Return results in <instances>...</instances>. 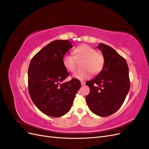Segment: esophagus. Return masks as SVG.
Masks as SVG:
<instances>
[{
    "label": "esophagus",
    "mask_w": 149,
    "mask_h": 149,
    "mask_svg": "<svg viewBox=\"0 0 149 149\" xmlns=\"http://www.w3.org/2000/svg\"><path fill=\"white\" fill-rule=\"evenodd\" d=\"M81 85H84L85 82L84 81H81Z\"/></svg>",
    "instance_id": "34e87169"
}]
</instances>
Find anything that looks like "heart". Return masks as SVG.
<instances>
[{
  "label": "heart",
  "mask_w": 149,
  "mask_h": 149,
  "mask_svg": "<svg viewBox=\"0 0 149 149\" xmlns=\"http://www.w3.org/2000/svg\"><path fill=\"white\" fill-rule=\"evenodd\" d=\"M76 56L78 58H84L81 63L83 67L74 74V78L80 80L89 77L91 73L97 74L102 70L104 64V58L101 53H97L96 49L88 45H81L74 50ZM63 64L65 68L71 73L76 70L75 57L71 54H66L63 58Z\"/></svg>",
  "instance_id": "1"
}]
</instances>
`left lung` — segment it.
Segmentation results:
<instances>
[{
    "label": "left lung",
    "instance_id": "left-lung-1",
    "mask_svg": "<svg viewBox=\"0 0 149 149\" xmlns=\"http://www.w3.org/2000/svg\"><path fill=\"white\" fill-rule=\"evenodd\" d=\"M104 58L103 68L96 77L86 83L90 92L86 97L89 109L101 117L109 116L123 105L130 89L127 62L116 50L100 43Z\"/></svg>",
    "mask_w": 149,
    "mask_h": 149
}]
</instances>
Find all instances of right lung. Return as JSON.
<instances>
[{
	"instance_id": "add662e5",
	"label": "right lung",
	"mask_w": 149,
	"mask_h": 149,
	"mask_svg": "<svg viewBox=\"0 0 149 149\" xmlns=\"http://www.w3.org/2000/svg\"><path fill=\"white\" fill-rule=\"evenodd\" d=\"M73 47L68 40H54L31 59L28 71L29 92L43 113L58 118L66 114L81 87L78 79L63 82L70 75L63 58Z\"/></svg>"
}]
</instances>
